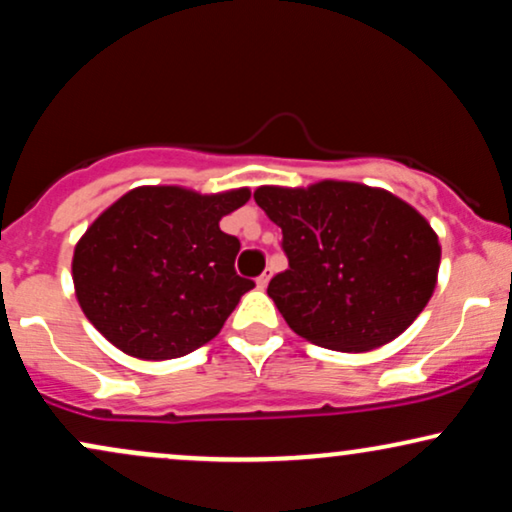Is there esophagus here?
Returning <instances> with one entry per match:
<instances>
[{
  "instance_id": "obj_1",
  "label": "esophagus",
  "mask_w": 512,
  "mask_h": 512,
  "mask_svg": "<svg viewBox=\"0 0 512 512\" xmlns=\"http://www.w3.org/2000/svg\"><path fill=\"white\" fill-rule=\"evenodd\" d=\"M272 274H274L272 267L264 269V272L257 276V286H260V289H267V284H269V279H272Z\"/></svg>"
}]
</instances>
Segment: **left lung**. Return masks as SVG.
Returning a JSON list of instances; mask_svg holds the SVG:
<instances>
[{
	"mask_svg": "<svg viewBox=\"0 0 512 512\" xmlns=\"http://www.w3.org/2000/svg\"><path fill=\"white\" fill-rule=\"evenodd\" d=\"M255 202L281 228L289 260L267 293L308 342L337 351L375 349L426 308L440 245L407 202L334 180L308 190L260 187Z\"/></svg>",
	"mask_w": 512,
	"mask_h": 512,
	"instance_id": "8db88e82",
	"label": "left lung"
}]
</instances>
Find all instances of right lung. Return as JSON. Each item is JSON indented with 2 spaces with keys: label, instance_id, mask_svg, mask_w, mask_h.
I'll list each match as a JSON object with an SVG mask.
<instances>
[{
  "label": "right lung",
  "instance_id": "obj_1",
  "mask_svg": "<svg viewBox=\"0 0 512 512\" xmlns=\"http://www.w3.org/2000/svg\"><path fill=\"white\" fill-rule=\"evenodd\" d=\"M248 190L197 195L139 187L105 209L74 250L81 310L117 349L146 361L214 339L255 286L236 272L240 240L219 228Z\"/></svg>",
  "mask_w": 512,
  "mask_h": 512
}]
</instances>
